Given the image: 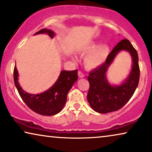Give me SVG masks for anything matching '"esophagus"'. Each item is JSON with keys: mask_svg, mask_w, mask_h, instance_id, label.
<instances>
[{"mask_svg": "<svg viewBox=\"0 0 152 152\" xmlns=\"http://www.w3.org/2000/svg\"><path fill=\"white\" fill-rule=\"evenodd\" d=\"M78 76H79V78H83V77H84V74L81 71H79L78 72Z\"/></svg>", "mask_w": 152, "mask_h": 152, "instance_id": "esophagus-1", "label": "esophagus"}]
</instances>
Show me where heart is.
<instances>
[{
	"instance_id": "b5f03b06",
	"label": "heart",
	"mask_w": 152,
	"mask_h": 152,
	"mask_svg": "<svg viewBox=\"0 0 152 152\" xmlns=\"http://www.w3.org/2000/svg\"><path fill=\"white\" fill-rule=\"evenodd\" d=\"M81 55H86L83 64L86 69H95L106 61L110 53V48L106 44L100 45L99 42L92 41L81 46L77 50Z\"/></svg>"
}]
</instances>
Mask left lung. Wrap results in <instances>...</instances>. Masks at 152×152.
<instances>
[{"label": "left lung", "instance_id": "1", "mask_svg": "<svg viewBox=\"0 0 152 152\" xmlns=\"http://www.w3.org/2000/svg\"><path fill=\"white\" fill-rule=\"evenodd\" d=\"M128 51L132 58V68L127 77L119 85L111 84L106 78V72L118 53ZM140 76L139 56L137 50L128 39L117 44L109 53L105 62L91 71L88 77L90 83L87 99L93 110L100 113L118 111L132 96L138 86Z\"/></svg>", "mask_w": 152, "mask_h": 152}]
</instances>
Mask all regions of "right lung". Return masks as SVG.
<instances>
[{
	"label": "right lung",
	"instance_id": "obj_1",
	"mask_svg": "<svg viewBox=\"0 0 152 152\" xmlns=\"http://www.w3.org/2000/svg\"><path fill=\"white\" fill-rule=\"evenodd\" d=\"M48 34L51 38L55 36L52 30L44 28L34 34ZM18 71L16 66L14 67L13 78L15 87L19 94L26 105L37 113L43 115H53L62 110L66 102L67 94L74 83L77 80V70L61 71L55 83L40 94H29L21 87L18 82Z\"/></svg>",
	"mask_w": 152,
	"mask_h": 152
}]
</instances>
